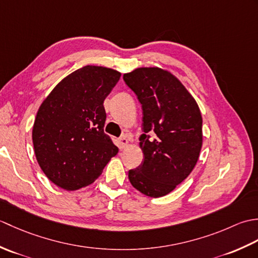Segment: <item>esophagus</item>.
<instances>
[{"instance_id":"1","label":"esophagus","mask_w":258,"mask_h":258,"mask_svg":"<svg viewBox=\"0 0 258 258\" xmlns=\"http://www.w3.org/2000/svg\"><path fill=\"white\" fill-rule=\"evenodd\" d=\"M118 144H119L120 149H125V147L128 146L130 140H128L127 138H126V136H122V138H120V139L118 140Z\"/></svg>"}]
</instances>
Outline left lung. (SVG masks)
Instances as JSON below:
<instances>
[{
	"mask_svg": "<svg viewBox=\"0 0 258 258\" xmlns=\"http://www.w3.org/2000/svg\"><path fill=\"white\" fill-rule=\"evenodd\" d=\"M143 107L144 133L140 138L142 165L128 179L142 194L162 197L176 188L199 161L203 118L193 95L176 76L157 67L138 68L124 74Z\"/></svg>",
	"mask_w": 258,
	"mask_h": 258,
	"instance_id": "obj_1",
	"label": "left lung"
}]
</instances>
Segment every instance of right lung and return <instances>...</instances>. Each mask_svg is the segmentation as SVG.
I'll return each mask as SVG.
<instances>
[{"label": "right lung", "instance_id": "add662e5", "mask_svg": "<svg viewBox=\"0 0 258 258\" xmlns=\"http://www.w3.org/2000/svg\"><path fill=\"white\" fill-rule=\"evenodd\" d=\"M120 78L116 70L86 65L54 87L38 108L32 131L36 161L65 190L92 184L118 149L104 133V100Z\"/></svg>", "mask_w": 258, "mask_h": 258}]
</instances>
